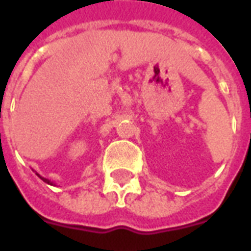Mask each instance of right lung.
<instances>
[{
    "mask_svg": "<svg viewBox=\"0 0 251 251\" xmlns=\"http://www.w3.org/2000/svg\"><path fill=\"white\" fill-rule=\"evenodd\" d=\"M36 175H37V176H39V177H40V179L43 180L44 183H47V184H50V185H56V184H55V183H52L51 180H48V179H46V177H43V176H40V175H39V174H36Z\"/></svg>",
    "mask_w": 251,
    "mask_h": 251,
    "instance_id": "right-lung-1",
    "label": "right lung"
}]
</instances>
